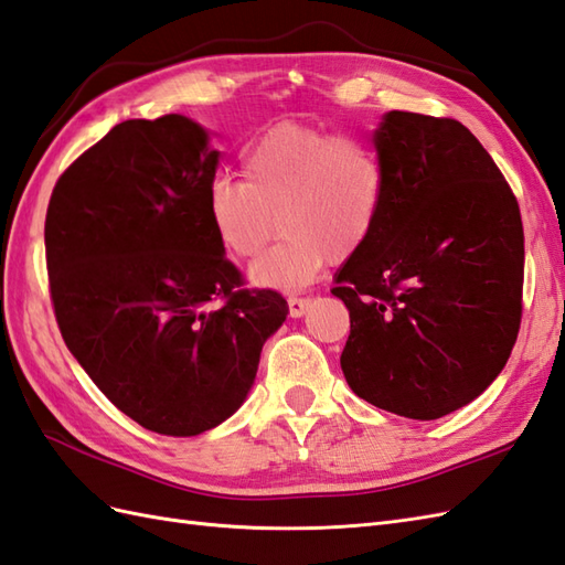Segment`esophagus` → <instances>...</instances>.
Masks as SVG:
<instances>
[{
  "mask_svg": "<svg viewBox=\"0 0 565 565\" xmlns=\"http://www.w3.org/2000/svg\"><path fill=\"white\" fill-rule=\"evenodd\" d=\"M309 305H311V297H297V295L287 297V307H290V316H295V319L297 316H305Z\"/></svg>",
  "mask_w": 565,
  "mask_h": 565,
  "instance_id": "obj_1",
  "label": "esophagus"
}]
</instances>
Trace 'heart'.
<instances>
[{
	"label": "heart",
	"mask_w": 565,
	"mask_h": 565,
	"mask_svg": "<svg viewBox=\"0 0 565 565\" xmlns=\"http://www.w3.org/2000/svg\"><path fill=\"white\" fill-rule=\"evenodd\" d=\"M244 179L215 177L205 217L220 252L256 258L282 227V242L252 266L258 287L292 292L330 256L345 260L374 235L388 196L379 150L360 136L280 121L242 153Z\"/></svg>",
	"instance_id": "obj_1"
}]
</instances>
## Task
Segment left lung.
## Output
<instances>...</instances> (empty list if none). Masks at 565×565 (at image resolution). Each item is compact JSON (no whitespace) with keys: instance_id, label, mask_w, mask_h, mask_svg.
Here are the masks:
<instances>
[{"instance_id":"obj_1","label":"left lung","mask_w":565,"mask_h":565,"mask_svg":"<svg viewBox=\"0 0 565 565\" xmlns=\"http://www.w3.org/2000/svg\"><path fill=\"white\" fill-rule=\"evenodd\" d=\"M374 146L388 196L330 290L350 309L340 366L366 403L438 419L484 393L518 340L520 205L458 119L393 109Z\"/></svg>"}]
</instances>
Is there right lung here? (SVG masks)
I'll list each match as a JSON object with an SVG mask.
<instances>
[{
  "label": "right lung",
  "instance_id": "obj_1",
  "mask_svg": "<svg viewBox=\"0 0 565 565\" xmlns=\"http://www.w3.org/2000/svg\"><path fill=\"white\" fill-rule=\"evenodd\" d=\"M217 150L182 115L127 119L52 189L45 258L66 348L143 429L196 436L249 393L287 316L244 287L205 217Z\"/></svg>",
  "mask_w": 565,
  "mask_h": 565
}]
</instances>
